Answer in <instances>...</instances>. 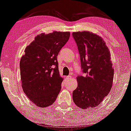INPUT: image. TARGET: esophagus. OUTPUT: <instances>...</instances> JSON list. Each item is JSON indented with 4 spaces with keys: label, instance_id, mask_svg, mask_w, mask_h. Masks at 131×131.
Returning a JSON list of instances; mask_svg holds the SVG:
<instances>
[{
    "label": "esophagus",
    "instance_id": "obj_1",
    "mask_svg": "<svg viewBox=\"0 0 131 131\" xmlns=\"http://www.w3.org/2000/svg\"><path fill=\"white\" fill-rule=\"evenodd\" d=\"M71 78V76H70V75H69V76H67V77H66V79H67V80H69Z\"/></svg>",
    "mask_w": 131,
    "mask_h": 131
}]
</instances>
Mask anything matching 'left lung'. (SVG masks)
<instances>
[{"instance_id":"obj_1","label":"left lung","mask_w":131,"mask_h":131,"mask_svg":"<svg viewBox=\"0 0 131 131\" xmlns=\"http://www.w3.org/2000/svg\"><path fill=\"white\" fill-rule=\"evenodd\" d=\"M80 54L85 76L76 78L78 87L73 91V101L82 109L97 106L111 90L114 69L110 53L101 37L90 31L73 33Z\"/></svg>"}]
</instances>
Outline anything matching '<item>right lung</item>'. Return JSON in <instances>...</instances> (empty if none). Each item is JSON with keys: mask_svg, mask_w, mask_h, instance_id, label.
Wrapping results in <instances>:
<instances>
[{"mask_svg": "<svg viewBox=\"0 0 131 131\" xmlns=\"http://www.w3.org/2000/svg\"><path fill=\"white\" fill-rule=\"evenodd\" d=\"M69 31L41 33L27 46L19 62L23 91L36 106L52 104L61 89L57 55L69 40Z\"/></svg>", "mask_w": 131, "mask_h": 131, "instance_id": "right-lung-1", "label": "right lung"}]
</instances>
